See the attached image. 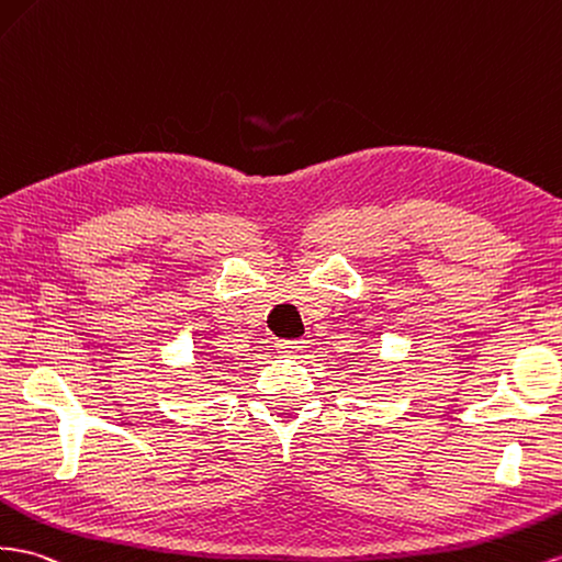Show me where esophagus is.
Masks as SVG:
<instances>
[{"mask_svg": "<svg viewBox=\"0 0 562 562\" xmlns=\"http://www.w3.org/2000/svg\"><path fill=\"white\" fill-rule=\"evenodd\" d=\"M277 347L281 355H288V357H295L302 352V347H305V340H277Z\"/></svg>", "mask_w": 562, "mask_h": 562, "instance_id": "esophagus-1", "label": "esophagus"}]
</instances>
